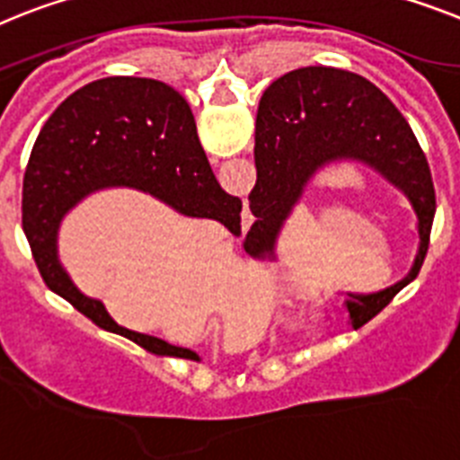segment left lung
<instances>
[{"label": "left lung", "mask_w": 460, "mask_h": 460, "mask_svg": "<svg viewBox=\"0 0 460 460\" xmlns=\"http://www.w3.org/2000/svg\"><path fill=\"white\" fill-rule=\"evenodd\" d=\"M258 181L249 195L253 253L272 251L279 230L314 172L332 160H358L405 192L419 218V253L402 281L372 296H351L353 328L376 316L414 281L423 265L435 218L430 167L402 113L358 74L332 66H302L272 81L256 118Z\"/></svg>", "instance_id": "obj_1"}]
</instances>
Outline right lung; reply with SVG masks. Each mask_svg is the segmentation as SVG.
Masks as SVG:
<instances>
[{
	"label": "right lung",
	"mask_w": 460,
	"mask_h": 460,
	"mask_svg": "<svg viewBox=\"0 0 460 460\" xmlns=\"http://www.w3.org/2000/svg\"><path fill=\"white\" fill-rule=\"evenodd\" d=\"M107 186H132L186 216L216 218L239 233L242 199L227 195L199 144L188 102L155 78L109 76L66 97L43 123L22 179V230L53 293L93 323L158 356L199 360L190 349L128 331L100 300L85 297L58 261V226L78 199Z\"/></svg>",
	"instance_id": "obj_1"
}]
</instances>
